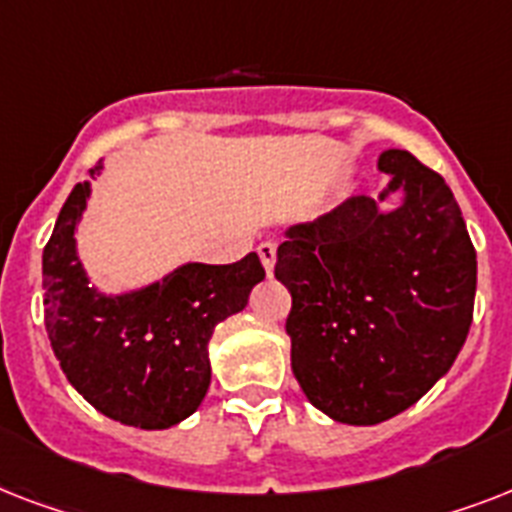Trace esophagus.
<instances>
[{
  "instance_id": "esophagus-1",
  "label": "esophagus",
  "mask_w": 512,
  "mask_h": 512,
  "mask_svg": "<svg viewBox=\"0 0 512 512\" xmlns=\"http://www.w3.org/2000/svg\"><path fill=\"white\" fill-rule=\"evenodd\" d=\"M257 255H260V263L268 273H273V265H276V244L273 241H263L257 244Z\"/></svg>"
}]
</instances>
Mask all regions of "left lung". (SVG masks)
<instances>
[{
  "label": "left lung",
  "mask_w": 512,
  "mask_h": 512,
  "mask_svg": "<svg viewBox=\"0 0 512 512\" xmlns=\"http://www.w3.org/2000/svg\"><path fill=\"white\" fill-rule=\"evenodd\" d=\"M380 201L350 196L289 228L276 279L292 295V372L316 409L377 425L436 385L465 345L476 300V249L444 177L409 151L380 156Z\"/></svg>",
  "instance_id": "left-lung-1"
}]
</instances>
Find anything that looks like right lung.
Returning a JSON list of instances; mask_svg holds the SVG:
<instances>
[{
	"mask_svg": "<svg viewBox=\"0 0 512 512\" xmlns=\"http://www.w3.org/2000/svg\"><path fill=\"white\" fill-rule=\"evenodd\" d=\"M98 170L95 164L90 177ZM87 196L90 185L76 183L44 247L47 337L68 382L98 412L132 428H170L207 396L209 337L247 305L265 268L249 252L228 265L188 263L132 295H98L74 244Z\"/></svg>",
	"mask_w": 512,
	"mask_h": 512,
	"instance_id": "add662e5",
	"label": "right lung"
}]
</instances>
